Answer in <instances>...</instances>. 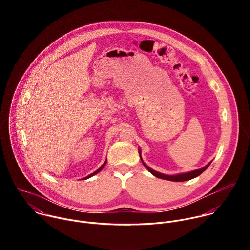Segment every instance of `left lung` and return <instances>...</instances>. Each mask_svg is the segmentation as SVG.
Segmentation results:
<instances>
[{"mask_svg": "<svg viewBox=\"0 0 250 250\" xmlns=\"http://www.w3.org/2000/svg\"><path fill=\"white\" fill-rule=\"evenodd\" d=\"M140 155V154H139ZM141 158V157H140ZM142 161V159H141ZM142 163H144V161H142ZM211 162H209L208 165H206L205 167L201 168V169H198V170H194V171H191V172H188V173H182V174H178V175H172V176H169V175H164V174H161L153 169H151L150 167H148L146 164L144 163V165L146 166V168L151 173L153 174L154 176H156L157 178H160V179H164V180H169V181H175V182H182V181H188V180H191L193 179V178L201 175L210 164Z\"/></svg>", "mask_w": 250, "mask_h": 250, "instance_id": "obj_1", "label": "left lung"}]
</instances>
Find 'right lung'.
Segmentation results:
<instances>
[{
	"label": "right lung",
	"instance_id": "right-lung-1",
	"mask_svg": "<svg viewBox=\"0 0 250 250\" xmlns=\"http://www.w3.org/2000/svg\"><path fill=\"white\" fill-rule=\"evenodd\" d=\"M105 163H106V160H105V162H104V164H103V165H102V166H101V167H100V168H99V169H98V170H97V171H95V172H94V173H92V174H90V175H89V176H87V177H86V178H84V179H88V178H90V177H92V176H94V175H95V174H97V173H99V172H100V171H101V170H102V169H103V168H104V165H105Z\"/></svg>",
	"mask_w": 250,
	"mask_h": 250
}]
</instances>
